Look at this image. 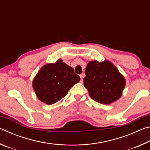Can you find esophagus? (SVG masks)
Listing matches in <instances>:
<instances>
[{
	"instance_id": "esophagus-1",
	"label": "esophagus",
	"mask_w": 150,
	"mask_h": 150,
	"mask_svg": "<svg viewBox=\"0 0 150 150\" xmlns=\"http://www.w3.org/2000/svg\"><path fill=\"white\" fill-rule=\"evenodd\" d=\"M85 75L84 74V73H83V74H81V75H80V77H81V82L82 83L83 81V78L85 77Z\"/></svg>"
}]
</instances>
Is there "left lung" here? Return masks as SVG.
<instances>
[{"instance_id":"left-lung-1","label":"left lung","mask_w":150,"mask_h":150,"mask_svg":"<svg viewBox=\"0 0 150 150\" xmlns=\"http://www.w3.org/2000/svg\"><path fill=\"white\" fill-rule=\"evenodd\" d=\"M85 73L84 86L94 100L110 105L121 97L126 79L110 61H91Z\"/></svg>"}]
</instances>
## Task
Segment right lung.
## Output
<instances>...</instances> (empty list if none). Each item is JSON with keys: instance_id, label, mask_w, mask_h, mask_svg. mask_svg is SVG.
<instances>
[{"instance_id": "1", "label": "right lung", "mask_w": 150, "mask_h": 150, "mask_svg": "<svg viewBox=\"0 0 150 150\" xmlns=\"http://www.w3.org/2000/svg\"><path fill=\"white\" fill-rule=\"evenodd\" d=\"M79 81L73 68L59 59L43 66L33 79L32 87L37 98L50 105L64 97Z\"/></svg>"}]
</instances>
